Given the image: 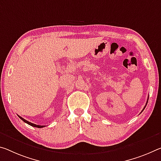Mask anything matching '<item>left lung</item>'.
<instances>
[{"instance_id": "1", "label": "left lung", "mask_w": 161, "mask_h": 161, "mask_svg": "<svg viewBox=\"0 0 161 161\" xmlns=\"http://www.w3.org/2000/svg\"><path fill=\"white\" fill-rule=\"evenodd\" d=\"M149 98V97H148ZM148 98H147V103H146V104H145V106L144 107V108H143V109H142V111H143L144 110V109L145 108V107H146V105H147V102H148Z\"/></svg>"}]
</instances>
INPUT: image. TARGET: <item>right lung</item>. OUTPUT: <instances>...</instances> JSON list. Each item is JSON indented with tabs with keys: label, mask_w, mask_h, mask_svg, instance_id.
I'll return each instance as SVG.
<instances>
[{
	"label": "right lung",
	"mask_w": 161,
	"mask_h": 161,
	"mask_svg": "<svg viewBox=\"0 0 161 161\" xmlns=\"http://www.w3.org/2000/svg\"><path fill=\"white\" fill-rule=\"evenodd\" d=\"M19 118H20V119H22V120L24 121V122H25V123H27L28 125H29L32 126V127H38V128H42V127H45L44 125H36V124H34V123H31V122H29V121L25 120V119H24V118H23V117H20V116H19Z\"/></svg>",
	"instance_id": "obj_1"
}]
</instances>
